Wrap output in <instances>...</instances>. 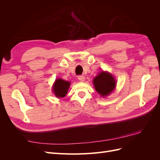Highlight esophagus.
I'll return each mask as SVG.
<instances>
[{"label": "esophagus", "instance_id": "1", "mask_svg": "<svg viewBox=\"0 0 160 160\" xmlns=\"http://www.w3.org/2000/svg\"><path fill=\"white\" fill-rule=\"evenodd\" d=\"M85 77L84 76H83V75H79V76H78V79L80 81H81V82H83V81H85Z\"/></svg>", "mask_w": 160, "mask_h": 160}]
</instances>
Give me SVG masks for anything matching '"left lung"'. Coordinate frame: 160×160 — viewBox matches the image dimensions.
Returning a JSON list of instances; mask_svg holds the SVG:
<instances>
[{
    "mask_svg": "<svg viewBox=\"0 0 160 160\" xmlns=\"http://www.w3.org/2000/svg\"><path fill=\"white\" fill-rule=\"evenodd\" d=\"M93 84L96 91L101 96L104 97L107 96L113 91L115 88L116 81L112 75L109 74L108 72L102 71L95 77Z\"/></svg>",
    "mask_w": 160,
    "mask_h": 160,
    "instance_id": "1",
    "label": "left lung"
}]
</instances>
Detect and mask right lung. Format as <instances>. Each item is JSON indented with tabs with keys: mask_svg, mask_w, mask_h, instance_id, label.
<instances>
[{
	"mask_svg": "<svg viewBox=\"0 0 160 160\" xmlns=\"http://www.w3.org/2000/svg\"><path fill=\"white\" fill-rule=\"evenodd\" d=\"M70 86V82L61 79H57L53 85V91L57 98H64Z\"/></svg>",
	"mask_w": 160,
	"mask_h": 160,
	"instance_id": "obj_1",
	"label": "right lung"
}]
</instances>
